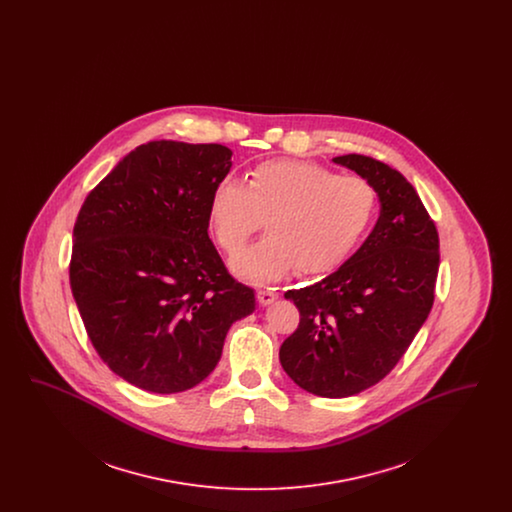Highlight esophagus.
<instances>
[{
  "label": "esophagus",
  "instance_id": "esophagus-1",
  "mask_svg": "<svg viewBox=\"0 0 512 512\" xmlns=\"http://www.w3.org/2000/svg\"><path fill=\"white\" fill-rule=\"evenodd\" d=\"M257 299H259V305L267 307V305H272L278 299V293L274 292V290H259L257 292Z\"/></svg>",
  "mask_w": 512,
  "mask_h": 512
}]
</instances>
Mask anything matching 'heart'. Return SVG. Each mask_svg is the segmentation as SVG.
I'll return each mask as SVG.
<instances>
[{"label":"heart","mask_w":512,"mask_h":512,"mask_svg":"<svg viewBox=\"0 0 512 512\" xmlns=\"http://www.w3.org/2000/svg\"><path fill=\"white\" fill-rule=\"evenodd\" d=\"M374 211L376 194L363 178L280 159L253 169L247 186L220 180L207 220L215 242L232 255L267 219V238L230 261L238 278L265 284L295 267L305 274L336 270L363 242Z\"/></svg>","instance_id":"b5f03b06"}]
</instances>
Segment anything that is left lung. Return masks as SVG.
<instances>
[{
	"instance_id": "obj_1",
	"label": "left lung",
	"mask_w": 512,
	"mask_h": 512,
	"mask_svg": "<svg viewBox=\"0 0 512 512\" xmlns=\"http://www.w3.org/2000/svg\"><path fill=\"white\" fill-rule=\"evenodd\" d=\"M332 161L374 188L380 217L338 270L284 293L301 320L280 363L299 388L338 399L378 384L409 349L434 303L439 240L401 172L355 153Z\"/></svg>"
}]
</instances>
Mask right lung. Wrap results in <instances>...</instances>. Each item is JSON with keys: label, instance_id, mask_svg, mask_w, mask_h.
Returning <instances> with one entry per match:
<instances>
[{"label": "right lung", "instance_id": "right-lung-1", "mask_svg": "<svg viewBox=\"0 0 512 512\" xmlns=\"http://www.w3.org/2000/svg\"><path fill=\"white\" fill-rule=\"evenodd\" d=\"M230 167L219 144L147 142L78 213L74 301L103 363L136 388H194L219 365L230 326L255 311V292L207 234L209 197Z\"/></svg>", "mask_w": 512, "mask_h": 512}]
</instances>
